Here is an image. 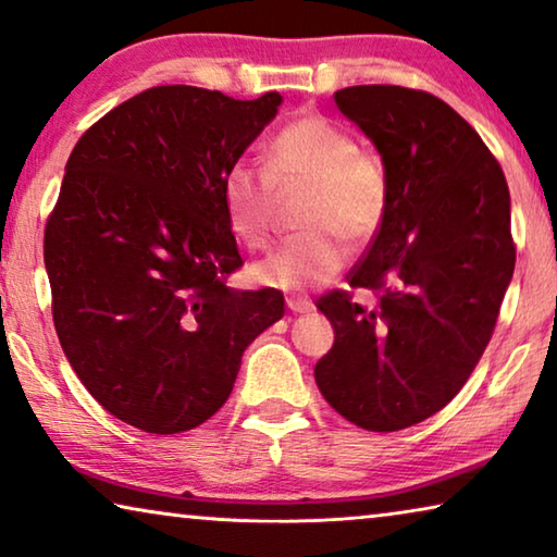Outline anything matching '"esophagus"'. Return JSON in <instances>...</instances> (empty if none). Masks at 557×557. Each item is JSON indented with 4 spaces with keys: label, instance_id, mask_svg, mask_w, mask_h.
<instances>
[{
    "label": "esophagus",
    "instance_id": "esophagus-1",
    "mask_svg": "<svg viewBox=\"0 0 557 557\" xmlns=\"http://www.w3.org/2000/svg\"><path fill=\"white\" fill-rule=\"evenodd\" d=\"M287 307L295 314H305V312H312L314 310L312 300H307V297H287Z\"/></svg>",
    "mask_w": 557,
    "mask_h": 557
}]
</instances>
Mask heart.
Listing matches in <instances>:
<instances>
[{
	"label": "heart",
	"mask_w": 557,
	"mask_h": 557,
	"mask_svg": "<svg viewBox=\"0 0 557 557\" xmlns=\"http://www.w3.org/2000/svg\"><path fill=\"white\" fill-rule=\"evenodd\" d=\"M310 187L300 227L275 255L257 264L260 285L307 289L337 275L347 245H364L385 225L389 172L383 157L362 149L345 127L320 112H300L275 132L268 168L232 164L222 182L227 222L250 247L264 250L272 239L280 193Z\"/></svg>",
	"instance_id": "obj_1"
}]
</instances>
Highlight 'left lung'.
<instances>
[{"instance_id":"left-lung-1","label":"left lung","mask_w":557,"mask_h":557,"mask_svg":"<svg viewBox=\"0 0 557 557\" xmlns=\"http://www.w3.org/2000/svg\"><path fill=\"white\" fill-rule=\"evenodd\" d=\"M389 172V210L350 287L318 310L335 330L314 383L345 420L395 433L443 410L491 343L516 270L510 193L500 164L450 104L420 89L360 85L335 92Z\"/></svg>"}]
</instances>
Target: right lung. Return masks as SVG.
I'll return each instance as SVG.
<instances>
[{"mask_svg":"<svg viewBox=\"0 0 557 557\" xmlns=\"http://www.w3.org/2000/svg\"><path fill=\"white\" fill-rule=\"evenodd\" d=\"M282 97L162 85L74 145L45 227L52 318L82 385L145 433L202 425L247 345L285 314L280 289L227 287L243 268L222 182Z\"/></svg>","mask_w":557,"mask_h":557,"instance_id":"obj_1","label":"right lung"}]
</instances>
